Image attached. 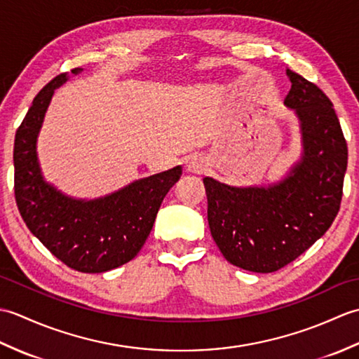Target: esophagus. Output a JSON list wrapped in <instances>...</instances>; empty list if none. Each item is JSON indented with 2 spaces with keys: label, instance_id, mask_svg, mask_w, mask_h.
Returning <instances> with one entry per match:
<instances>
[{
  "label": "esophagus",
  "instance_id": "obj_1",
  "mask_svg": "<svg viewBox=\"0 0 359 359\" xmlns=\"http://www.w3.org/2000/svg\"><path fill=\"white\" fill-rule=\"evenodd\" d=\"M205 166H207V163H205L203 157H201V156H191L187 160V171L188 172L201 174L205 171Z\"/></svg>",
  "mask_w": 359,
  "mask_h": 359
}]
</instances>
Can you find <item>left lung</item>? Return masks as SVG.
I'll use <instances>...</instances> for the list:
<instances>
[{"label":"left lung","instance_id":"left-lung-1","mask_svg":"<svg viewBox=\"0 0 359 359\" xmlns=\"http://www.w3.org/2000/svg\"><path fill=\"white\" fill-rule=\"evenodd\" d=\"M284 104L299 121L302 154L284 179L231 187L205 177L208 225L228 262L273 273L323 238L337 217L347 170V143L333 104L321 89L287 69Z\"/></svg>","mask_w":359,"mask_h":359}]
</instances>
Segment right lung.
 <instances>
[{"label": "right lung", "mask_w": 359, "mask_h": 359, "mask_svg": "<svg viewBox=\"0 0 359 359\" xmlns=\"http://www.w3.org/2000/svg\"><path fill=\"white\" fill-rule=\"evenodd\" d=\"M81 71L77 67L72 74ZM67 80L69 74H60L36 94L15 134V199L30 233L53 256L77 271L103 273L129 262L142 250L182 166L89 201L75 199L46 182L36 140L53 93Z\"/></svg>", "instance_id": "1"}]
</instances>
